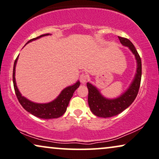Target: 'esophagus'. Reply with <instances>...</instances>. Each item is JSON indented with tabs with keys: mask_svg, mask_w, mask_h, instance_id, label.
Returning <instances> with one entry per match:
<instances>
[{
	"mask_svg": "<svg viewBox=\"0 0 159 159\" xmlns=\"http://www.w3.org/2000/svg\"><path fill=\"white\" fill-rule=\"evenodd\" d=\"M87 75H86L85 73H82L81 75H80V81L82 84H85L86 81H87Z\"/></svg>",
	"mask_w": 159,
	"mask_h": 159,
	"instance_id": "1",
	"label": "esophagus"
}]
</instances>
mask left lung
<instances>
[{"mask_svg": "<svg viewBox=\"0 0 159 159\" xmlns=\"http://www.w3.org/2000/svg\"><path fill=\"white\" fill-rule=\"evenodd\" d=\"M123 46H127L134 54L137 60V72L129 87L125 92L115 99H107L103 97L96 86L92 84H86L89 90L88 103L91 111L95 116L102 118H109L116 116L127 108L134 101L138 94L142 77V62L140 57L134 46L129 40L118 36Z\"/></svg>", "mask_w": 159, "mask_h": 159, "instance_id": "8db88e82", "label": "left lung"}]
</instances>
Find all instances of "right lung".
<instances>
[{"label":"right lung","mask_w":159,"mask_h":159,"mask_svg":"<svg viewBox=\"0 0 159 159\" xmlns=\"http://www.w3.org/2000/svg\"><path fill=\"white\" fill-rule=\"evenodd\" d=\"M48 35H49V33L43 34V35H40L39 37L30 40L27 43ZM18 58L19 56L16 57L15 61H14L13 69V83L16 97H17L21 105L24 107L25 110H26L27 112H29L32 115L40 118L52 119V118H57L62 116L65 113V111H66L67 107L68 106L69 102L70 100L71 97H73L74 92L79 87L80 84H81L80 81H78L73 85L67 86V87L64 89L61 92L60 95L52 102H50L48 103H42V104L41 103L33 102H31L29 99L25 98V97H23L21 94L20 91H19L17 86H16L15 80V68Z\"/></svg>","instance_id":"right-lung-1"}]
</instances>
